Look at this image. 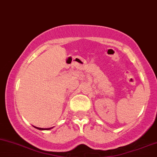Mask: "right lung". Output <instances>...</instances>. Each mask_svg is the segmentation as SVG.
<instances>
[{
  "instance_id": "add662e5",
  "label": "right lung",
  "mask_w": 157,
  "mask_h": 157,
  "mask_svg": "<svg viewBox=\"0 0 157 157\" xmlns=\"http://www.w3.org/2000/svg\"><path fill=\"white\" fill-rule=\"evenodd\" d=\"M34 127L36 128V129H40V130H48V129H52V128H39V127H36V126H34Z\"/></svg>"
}]
</instances>
